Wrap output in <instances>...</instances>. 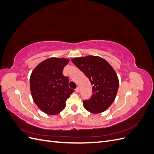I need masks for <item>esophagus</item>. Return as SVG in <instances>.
<instances>
[{
  "label": "esophagus",
  "instance_id": "1",
  "mask_svg": "<svg viewBox=\"0 0 154 154\" xmlns=\"http://www.w3.org/2000/svg\"><path fill=\"white\" fill-rule=\"evenodd\" d=\"M75 91H76V92H78L79 91H80V87H78L76 88V89H75Z\"/></svg>",
  "mask_w": 154,
  "mask_h": 154
}]
</instances>
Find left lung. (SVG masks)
Segmentation results:
<instances>
[{
    "mask_svg": "<svg viewBox=\"0 0 154 154\" xmlns=\"http://www.w3.org/2000/svg\"><path fill=\"white\" fill-rule=\"evenodd\" d=\"M72 62L92 85L91 98L83 101L84 108L93 114L106 110L114 102L119 87V79L113 67L105 59L97 56L74 58Z\"/></svg>",
    "mask_w": 154,
    "mask_h": 154,
    "instance_id": "8db88e82",
    "label": "left lung"
}]
</instances>
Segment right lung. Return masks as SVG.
<instances>
[{
  "mask_svg": "<svg viewBox=\"0 0 154 154\" xmlns=\"http://www.w3.org/2000/svg\"><path fill=\"white\" fill-rule=\"evenodd\" d=\"M69 62L68 58H49L40 62L31 72L29 83L32 100L45 114H59L74 92L69 87L68 78L62 74Z\"/></svg>",
  "mask_w": 154,
  "mask_h": 154,
  "instance_id": "1",
  "label": "right lung"
}]
</instances>
